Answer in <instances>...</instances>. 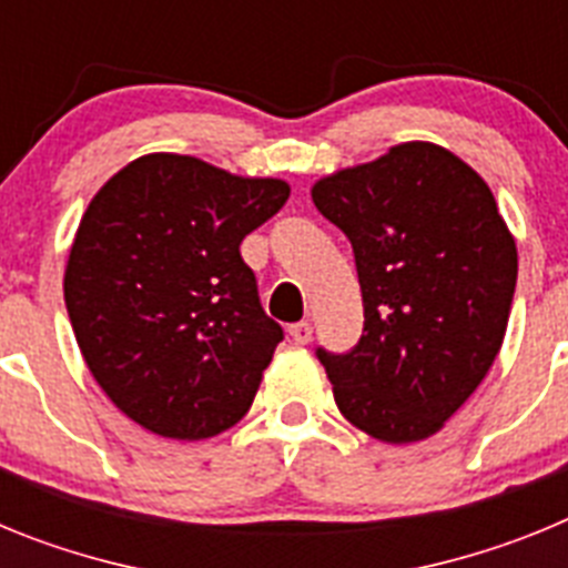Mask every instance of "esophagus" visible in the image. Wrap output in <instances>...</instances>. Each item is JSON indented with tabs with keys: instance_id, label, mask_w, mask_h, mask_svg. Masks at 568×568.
I'll return each instance as SVG.
<instances>
[{
	"instance_id": "esophagus-1",
	"label": "esophagus",
	"mask_w": 568,
	"mask_h": 568,
	"mask_svg": "<svg viewBox=\"0 0 568 568\" xmlns=\"http://www.w3.org/2000/svg\"><path fill=\"white\" fill-rule=\"evenodd\" d=\"M290 338H293L295 344H310V338H313V327H310V321L290 324Z\"/></svg>"
}]
</instances>
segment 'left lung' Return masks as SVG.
<instances>
[{"mask_svg": "<svg viewBox=\"0 0 568 568\" xmlns=\"http://www.w3.org/2000/svg\"><path fill=\"white\" fill-rule=\"evenodd\" d=\"M318 213L349 239L364 335L315 349L349 424L386 444L438 433L504 344L518 250L495 195L438 144L406 142L321 179Z\"/></svg>", "mask_w": 568, "mask_h": 568, "instance_id": "1", "label": "left lung"}]
</instances>
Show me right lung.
<instances>
[{
	"instance_id": "obj_1",
	"label": "right lung",
	"mask_w": 568,
	"mask_h": 568,
	"mask_svg": "<svg viewBox=\"0 0 568 568\" xmlns=\"http://www.w3.org/2000/svg\"><path fill=\"white\" fill-rule=\"evenodd\" d=\"M287 199L278 179L175 153L135 159L93 195L64 304L90 373L135 424L202 440L247 415L284 329L239 247Z\"/></svg>"
}]
</instances>
